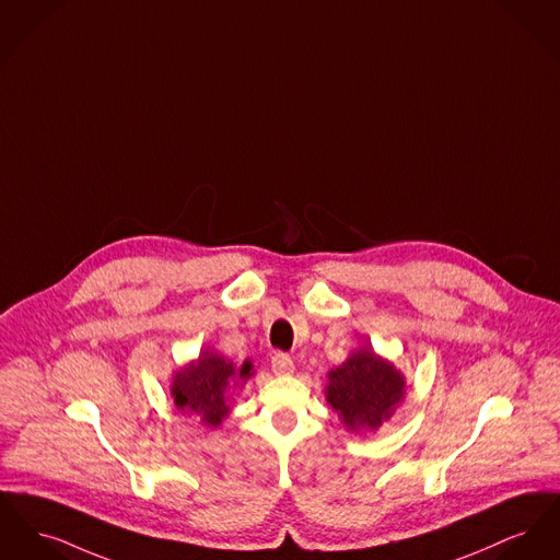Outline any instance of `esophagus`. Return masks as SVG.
Here are the masks:
<instances>
[{
    "label": "esophagus",
    "instance_id": "obj_1",
    "mask_svg": "<svg viewBox=\"0 0 560 560\" xmlns=\"http://www.w3.org/2000/svg\"><path fill=\"white\" fill-rule=\"evenodd\" d=\"M270 365H272V372H275L277 376H285V374H292V372H294L292 358H290L288 353H281V351L270 358Z\"/></svg>",
    "mask_w": 560,
    "mask_h": 560
}]
</instances>
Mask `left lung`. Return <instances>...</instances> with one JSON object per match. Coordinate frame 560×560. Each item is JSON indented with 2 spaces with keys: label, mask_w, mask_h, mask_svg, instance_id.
I'll return each instance as SVG.
<instances>
[{
  "label": "left lung",
  "mask_w": 560,
  "mask_h": 560,
  "mask_svg": "<svg viewBox=\"0 0 560 560\" xmlns=\"http://www.w3.org/2000/svg\"><path fill=\"white\" fill-rule=\"evenodd\" d=\"M406 381L394 363L362 347L329 370L326 399L349 431H374L404 399Z\"/></svg>",
  "instance_id": "1"
}]
</instances>
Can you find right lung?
Listing matches in <instances>:
<instances>
[{"label": "right lung", "mask_w": 560, "mask_h": 560, "mask_svg": "<svg viewBox=\"0 0 560 560\" xmlns=\"http://www.w3.org/2000/svg\"><path fill=\"white\" fill-rule=\"evenodd\" d=\"M252 376V362L241 368L207 349L200 351L197 362L175 372L171 395L184 415H197L202 425L218 428L229 417V392Z\"/></svg>", "instance_id": "right-lung-1"}]
</instances>
